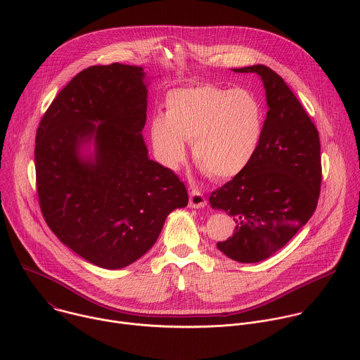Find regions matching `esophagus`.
Segmentation results:
<instances>
[{"label":"esophagus","instance_id":"1","mask_svg":"<svg viewBox=\"0 0 360 360\" xmlns=\"http://www.w3.org/2000/svg\"><path fill=\"white\" fill-rule=\"evenodd\" d=\"M207 205V198L198 189H192L189 193V207L191 208H203Z\"/></svg>","mask_w":360,"mask_h":360}]
</instances>
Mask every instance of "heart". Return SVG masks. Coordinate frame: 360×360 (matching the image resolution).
<instances>
[{
    "mask_svg": "<svg viewBox=\"0 0 360 360\" xmlns=\"http://www.w3.org/2000/svg\"><path fill=\"white\" fill-rule=\"evenodd\" d=\"M266 111L262 98L248 88L215 84L171 89L165 115L149 125L152 148L160 162L176 169L191 142L193 162L214 179H229L250 164L259 149Z\"/></svg>",
    "mask_w": 360,
    "mask_h": 360,
    "instance_id": "b5f03b06",
    "label": "heart"
}]
</instances>
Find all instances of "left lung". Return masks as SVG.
Here are the masks:
<instances>
[{
    "label": "left lung",
    "instance_id": "obj_1",
    "mask_svg": "<svg viewBox=\"0 0 360 360\" xmlns=\"http://www.w3.org/2000/svg\"><path fill=\"white\" fill-rule=\"evenodd\" d=\"M256 72L265 85L268 114L258 152L239 175L211 193L214 210L233 217V235L218 242L228 258L253 264L283 248L314 215L322 184L319 134L283 78L266 65Z\"/></svg>",
    "mask_w": 360,
    "mask_h": 360
}]
</instances>
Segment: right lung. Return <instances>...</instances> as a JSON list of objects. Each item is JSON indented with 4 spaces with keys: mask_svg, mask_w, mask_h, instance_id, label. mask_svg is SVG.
<instances>
[{
    "mask_svg": "<svg viewBox=\"0 0 360 360\" xmlns=\"http://www.w3.org/2000/svg\"><path fill=\"white\" fill-rule=\"evenodd\" d=\"M143 77L141 67L118 63L85 68L58 92L37 129L42 217L64 245L104 269L139 259L168 214L188 205L178 175L148 158ZM92 136L96 161L84 162L79 146Z\"/></svg>",
    "mask_w": 360,
    "mask_h": 360,
    "instance_id": "right-lung-1",
    "label": "right lung"
}]
</instances>
